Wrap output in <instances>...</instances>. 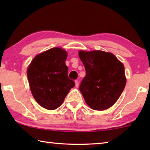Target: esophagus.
Instances as JSON below:
<instances>
[{"mask_svg":"<svg viewBox=\"0 0 150 150\" xmlns=\"http://www.w3.org/2000/svg\"><path fill=\"white\" fill-rule=\"evenodd\" d=\"M75 87L78 88L79 87V81H77V80L75 81Z\"/></svg>","mask_w":150,"mask_h":150,"instance_id":"obj_1","label":"esophagus"}]
</instances>
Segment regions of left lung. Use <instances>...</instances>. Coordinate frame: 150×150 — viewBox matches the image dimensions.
<instances>
[{"label": "left lung", "mask_w": 150, "mask_h": 150, "mask_svg": "<svg viewBox=\"0 0 150 150\" xmlns=\"http://www.w3.org/2000/svg\"><path fill=\"white\" fill-rule=\"evenodd\" d=\"M79 56L86 71L79 87L86 103L96 110L111 107L125 87L124 65L115 55L103 51H80Z\"/></svg>", "instance_id": "1"}]
</instances>
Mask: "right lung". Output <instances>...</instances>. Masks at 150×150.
<instances>
[{"instance_id": "1", "label": "right lung", "mask_w": 150, "mask_h": 150, "mask_svg": "<svg viewBox=\"0 0 150 150\" xmlns=\"http://www.w3.org/2000/svg\"><path fill=\"white\" fill-rule=\"evenodd\" d=\"M67 54L60 47H54L37 55L27 69L30 90L35 100L47 110L62 105L65 96L75 86L68 77L65 65Z\"/></svg>"}]
</instances>
